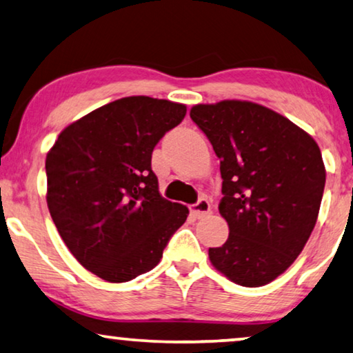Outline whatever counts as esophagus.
<instances>
[{
  "label": "esophagus",
  "mask_w": 353,
  "mask_h": 353,
  "mask_svg": "<svg viewBox=\"0 0 353 353\" xmlns=\"http://www.w3.org/2000/svg\"><path fill=\"white\" fill-rule=\"evenodd\" d=\"M192 214L194 215L196 219H203L206 217V215L210 214V204L206 198H199L196 203L192 204L190 206Z\"/></svg>",
  "instance_id": "34e87169"
}]
</instances>
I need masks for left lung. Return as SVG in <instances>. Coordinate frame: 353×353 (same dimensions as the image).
I'll use <instances>...</instances> for the list:
<instances>
[{"mask_svg": "<svg viewBox=\"0 0 353 353\" xmlns=\"http://www.w3.org/2000/svg\"><path fill=\"white\" fill-rule=\"evenodd\" d=\"M190 117L212 144L223 179L219 210L230 234L209 249V260L239 285H266L296 260L317 222L327 176L319 145L250 101L196 104Z\"/></svg>", "mask_w": 353, "mask_h": 353, "instance_id": "left-lung-1", "label": "left lung"}]
</instances>
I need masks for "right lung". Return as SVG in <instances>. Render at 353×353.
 Returning a JSON list of instances; mask_svg holds the SVG:
<instances>
[{
    "mask_svg": "<svg viewBox=\"0 0 353 353\" xmlns=\"http://www.w3.org/2000/svg\"><path fill=\"white\" fill-rule=\"evenodd\" d=\"M183 104L128 97L61 131L46 159L47 206L76 260L108 282L154 270L188 209L159 192L152 152Z\"/></svg>",
    "mask_w": 353,
    "mask_h": 353,
    "instance_id": "right-lung-1",
    "label": "right lung"
}]
</instances>
